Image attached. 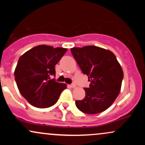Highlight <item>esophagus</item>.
Listing matches in <instances>:
<instances>
[{"mask_svg": "<svg viewBox=\"0 0 145 145\" xmlns=\"http://www.w3.org/2000/svg\"><path fill=\"white\" fill-rule=\"evenodd\" d=\"M69 87H71V88H76V85L75 84H69Z\"/></svg>", "mask_w": 145, "mask_h": 145, "instance_id": "34e87169", "label": "esophagus"}]
</instances>
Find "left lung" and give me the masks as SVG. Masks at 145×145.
Segmentation results:
<instances>
[{
    "mask_svg": "<svg viewBox=\"0 0 145 145\" xmlns=\"http://www.w3.org/2000/svg\"><path fill=\"white\" fill-rule=\"evenodd\" d=\"M71 52L91 82L89 88L84 89L85 97L76 101V107L90 114L106 110L119 95L123 78L115 55L108 50L95 46L72 48Z\"/></svg>",
    "mask_w": 145,
    "mask_h": 145,
    "instance_id": "8db88e82",
    "label": "left lung"
}]
</instances>
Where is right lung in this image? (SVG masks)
<instances>
[{
    "mask_svg": "<svg viewBox=\"0 0 145 145\" xmlns=\"http://www.w3.org/2000/svg\"><path fill=\"white\" fill-rule=\"evenodd\" d=\"M67 50V48L39 45L19 58L15 80L21 95L32 106L39 108L50 107L67 88L65 84L50 79V76L56 74L55 65Z\"/></svg>",
    "mask_w": 145,
    "mask_h": 145,
    "instance_id": "right-lung-1",
    "label": "right lung"
}]
</instances>
